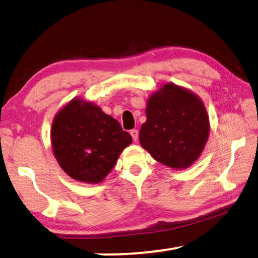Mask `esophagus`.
Segmentation results:
<instances>
[{
  "label": "esophagus",
  "mask_w": 258,
  "mask_h": 258,
  "mask_svg": "<svg viewBox=\"0 0 258 258\" xmlns=\"http://www.w3.org/2000/svg\"><path fill=\"white\" fill-rule=\"evenodd\" d=\"M131 135H132V139L133 141L137 142L138 139H139V131L138 130H131Z\"/></svg>",
  "instance_id": "1"
}]
</instances>
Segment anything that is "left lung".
<instances>
[{
  "label": "left lung",
  "mask_w": 258,
  "mask_h": 258,
  "mask_svg": "<svg viewBox=\"0 0 258 258\" xmlns=\"http://www.w3.org/2000/svg\"><path fill=\"white\" fill-rule=\"evenodd\" d=\"M146 115L140 142L157 161L182 169L199 158L209 135V118L199 97L167 83L148 100Z\"/></svg>",
  "instance_id": "obj_1"
}]
</instances>
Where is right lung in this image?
<instances>
[{"instance_id":"obj_1","label":"right lung","mask_w":258,"mask_h":258,"mask_svg":"<svg viewBox=\"0 0 258 258\" xmlns=\"http://www.w3.org/2000/svg\"><path fill=\"white\" fill-rule=\"evenodd\" d=\"M51 142L60 167L69 176L97 184L132 143V137L101 108L76 98L55 115Z\"/></svg>"}]
</instances>
